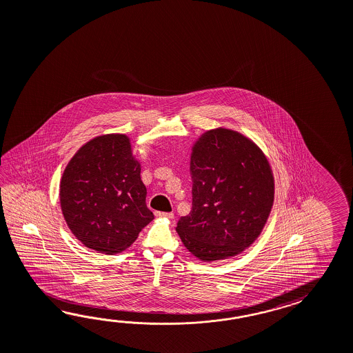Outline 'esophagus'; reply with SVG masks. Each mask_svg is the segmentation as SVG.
<instances>
[{
  "mask_svg": "<svg viewBox=\"0 0 353 353\" xmlns=\"http://www.w3.org/2000/svg\"><path fill=\"white\" fill-rule=\"evenodd\" d=\"M154 215L157 218H167V219H171V221L174 218L173 213H163V212H155Z\"/></svg>",
  "mask_w": 353,
  "mask_h": 353,
  "instance_id": "obj_1",
  "label": "esophagus"
}]
</instances>
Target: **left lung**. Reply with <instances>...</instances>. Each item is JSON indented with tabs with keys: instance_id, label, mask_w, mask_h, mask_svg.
I'll return each mask as SVG.
<instances>
[{
	"instance_id": "obj_1",
	"label": "left lung",
	"mask_w": 353,
	"mask_h": 353,
	"mask_svg": "<svg viewBox=\"0 0 353 353\" xmlns=\"http://www.w3.org/2000/svg\"><path fill=\"white\" fill-rule=\"evenodd\" d=\"M192 209L176 231L204 263L233 258L263 231L274 201V176L263 150L239 131L216 128L191 146Z\"/></svg>"
}]
</instances>
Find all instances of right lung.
Returning a JSON list of instances; mask_svg holds the SVG:
<instances>
[{"label": "right lung", "mask_w": 353, "mask_h": 353, "mask_svg": "<svg viewBox=\"0 0 353 353\" xmlns=\"http://www.w3.org/2000/svg\"><path fill=\"white\" fill-rule=\"evenodd\" d=\"M140 171L125 134L95 137L70 159L61 177V210L85 248L107 255L122 252L154 219Z\"/></svg>", "instance_id": "add662e5"}]
</instances>
